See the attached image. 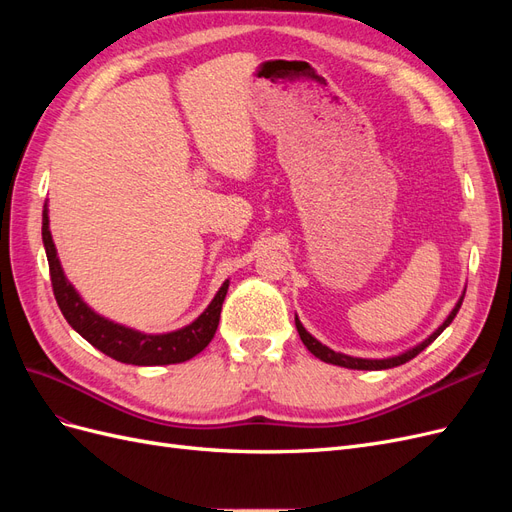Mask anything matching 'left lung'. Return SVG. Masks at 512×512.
Returning <instances> with one entry per match:
<instances>
[{
	"instance_id": "left-lung-1",
	"label": "left lung",
	"mask_w": 512,
	"mask_h": 512,
	"mask_svg": "<svg viewBox=\"0 0 512 512\" xmlns=\"http://www.w3.org/2000/svg\"><path fill=\"white\" fill-rule=\"evenodd\" d=\"M461 303H463V294H461V299L457 301V305L453 307V312L448 314V318L440 324V327H438L436 331H433V333L425 339V342L416 344L414 348H410V350H406V352H401V354H397V356H389V359H359V356H348V354H342V352H335V350L327 348L324 344H320L316 337L309 335L297 316H294V324H297V331H299L301 342L307 346V350H309V352H312L314 356H318L320 361H324V363H331V365H339V367H348V369L378 371V369H391V367H397V365H404V363H408L410 359H414V356H416L418 352H423V350L433 342V339H436V337H438V335L448 327V324L453 322V318H455V316H457V312H459Z\"/></svg>"
}]
</instances>
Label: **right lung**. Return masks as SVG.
I'll return each instance as SVG.
<instances>
[{
	"mask_svg": "<svg viewBox=\"0 0 512 512\" xmlns=\"http://www.w3.org/2000/svg\"><path fill=\"white\" fill-rule=\"evenodd\" d=\"M42 241L46 260H49L53 294L61 314H64V318L76 333L85 337L91 346L98 348L106 356H111V359L128 365L183 363L190 361L198 352H203L209 346L215 331H218L222 303L228 292V280L222 284L205 312L194 322H190L188 327L160 335L141 333L96 314L66 280L49 230V209H46V205L42 211Z\"/></svg>",
	"mask_w": 512,
	"mask_h": 512,
	"instance_id": "add662e5",
	"label": "right lung"
}]
</instances>
